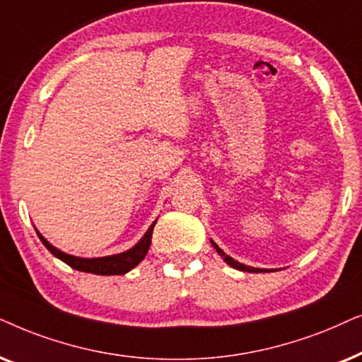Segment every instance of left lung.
Returning <instances> with one entry per match:
<instances>
[{
  "mask_svg": "<svg viewBox=\"0 0 362 362\" xmlns=\"http://www.w3.org/2000/svg\"><path fill=\"white\" fill-rule=\"evenodd\" d=\"M210 243H211V247H214L215 250H216V253L220 255L221 258H223V262L226 263V264H230L231 268H235V269H240V272H248V273H262V272H272V269H264V268H255V267H248V264H243V263H240V262H237V259H233L230 257V255H226L223 250H221L218 245H216L214 240H210Z\"/></svg>",
  "mask_w": 362,
  "mask_h": 362,
  "instance_id": "1",
  "label": "left lung"
}]
</instances>
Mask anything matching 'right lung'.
<instances>
[{
    "label": "right lung",
    "mask_w": 362,
    "mask_h": 362,
    "mask_svg": "<svg viewBox=\"0 0 362 362\" xmlns=\"http://www.w3.org/2000/svg\"><path fill=\"white\" fill-rule=\"evenodd\" d=\"M157 220L148 226V230L144 233V237L139 240V242L134 245L132 248H129L127 252L117 253V255H109V257H99V258H83V257H74V255L61 252L59 248L52 247V245L47 242V240L42 237L40 231L36 230L37 237L42 242V245L49 250V252L54 255L56 258H59L61 262L69 264L71 268L77 269V272H86V273H94V274H125L131 272L132 268H136L139 263L146 258L148 252V247H151L152 242V231L153 226H156Z\"/></svg>",
    "instance_id": "right-lung-1"
}]
</instances>
